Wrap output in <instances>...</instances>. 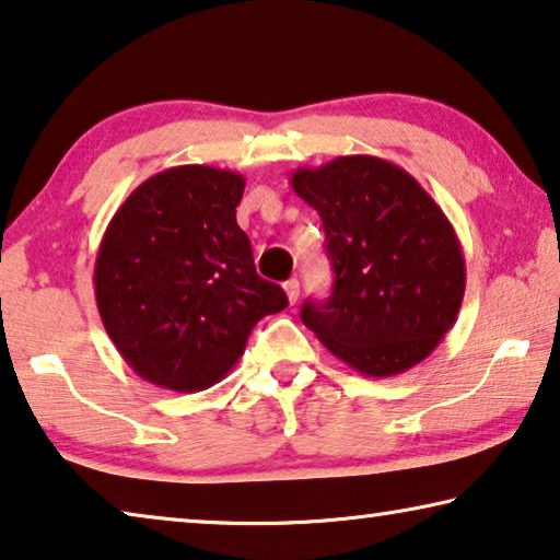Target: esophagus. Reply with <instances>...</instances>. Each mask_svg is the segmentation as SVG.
Here are the masks:
<instances>
[{"mask_svg":"<svg viewBox=\"0 0 560 560\" xmlns=\"http://www.w3.org/2000/svg\"><path fill=\"white\" fill-rule=\"evenodd\" d=\"M282 288H285V295H288V300H290V305H295L298 298H300V280L290 278Z\"/></svg>","mask_w":560,"mask_h":560,"instance_id":"esophagus-1","label":"esophagus"}]
</instances>
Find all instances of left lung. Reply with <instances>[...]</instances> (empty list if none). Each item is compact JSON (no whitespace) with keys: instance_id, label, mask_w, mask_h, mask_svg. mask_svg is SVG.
<instances>
[{"instance_id":"1","label":"left lung","mask_w":560,"mask_h":560,"mask_svg":"<svg viewBox=\"0 0 560 560\" xmlns=\"http://www.w3.org/2000/svg\"><path fill=\"white\" fill-rule=\"evenodd\" d=\"M290 186L323 220L335 270L332 295L307 300L302 323L366 377L427 360L454 327L466 288L462 243L444 210L377 155L298 168Z\"/></svg>"}]
</instances>
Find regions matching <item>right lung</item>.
Listing matches in <instances>:
<instances>
[{
	"instance_id": "right-lung-1",
	"label": "right lung",
	"mask_w": 560,
	"mask_h": 560,
	"mask_svg": "<svg viewBox=\"0 0 560 560\" xmlns=\"http://www.w3.org/2000/svg\"><path fill=\"white\" fill-rule=\"evenodd\" d=\"M245 178L176 166L143 180L116 210L94 265L96 307L141 380L200 392L233 370L253 327L288 307L255 272L235 220Z\"/></svg>"
}]
</instances>
